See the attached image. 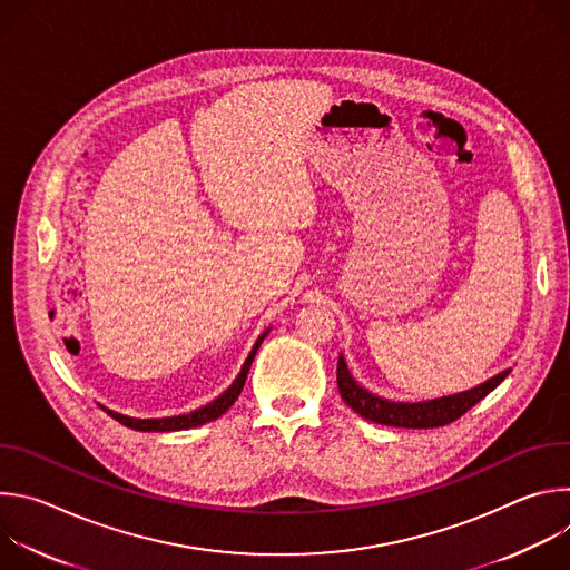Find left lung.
<instances>
[{
	"label": "left lung",
	"mask_w": 570,
	"mask_h": 570,
	"mask_svg": "<svg viewBox=\"0 0 570 570\" xmlns=\"http://www.w3.org/2000/svg\"><path fill=\"white\" fill-rule=\"evenodd\" d=\"M508 374H510V370L497 374L494 379L484 381L482 385H478L473 390L433 399V401H420V403H396V401H387V399H381V396L363 390L352 379L343 356L338 358L336 381H338L341 396L350 405V409L374 424L396 426V429H440V426H446V424L460 420L469 409H473L480 399L490 394Z\"/></svg>",
	"instance_id": "1"
}]
</instances>
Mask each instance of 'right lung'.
<instances>
[{
  "label": "right lung",
  "mask_w": 570,
  "mask_h": 570,
  "mask_svg": "<svg viewBox=\"0 0 570 570\" xmlns=\"http://www.w3.org/2000/svg\"><path fill=\"white\" fill-rule=\"evenodd\" d=\"M264 336H266V334H264ZM264 336L255 343V347H253V352H250L246 365L240 367V374L236 376V381H234L216 401L207 403L205 409H198V411H194V413H189V415L165 417V420H132V417H126V415H119V413H112V411H106V409H104V411H106L112 420H117L119 424H124V426H128V429H132V431H155V433H161V431H183V429H194V426H203V424H207V422H214V420H218V417L229 409V405L238 399V394H240V390H243V383H246V376H248V372H250V365H253V361H255V354H257V350H259Z\"/></svg>",
  "instance_id": "obj_1"
}]
</instances>
